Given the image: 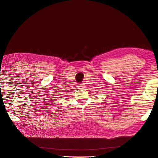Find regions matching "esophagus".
<instances>
[{
    "label": "esophagus",
    "instance_id": "34e87169",
    "mask_svg": "<svg viewBox=\"0 0 158 158\" xmlns=\"http://www.w3.org/2000/svg\"><path fill=\"white\" fill-rule=\"evenodd\" d=\"M78 87L79 89H83V88L85 87V85L84 84H79L78 85Z\"/></svg>",
    "mask_w": 158,
    "mask_h": 158
}]
</instances>
